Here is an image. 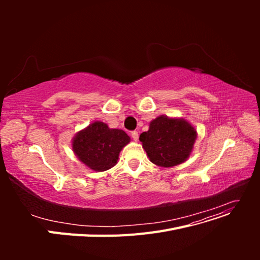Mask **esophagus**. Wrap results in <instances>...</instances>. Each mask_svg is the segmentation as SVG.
<instances>
[{"mask_svg":"<svg viewBox=\"0 0 260 260\" xmlns=\"http://www.w3.org/2000/svg\"><path fill=\"white\" fill-rule=\"evenodd\" d=\"M131 137H132V139L135 140V141H138L139 140V133H138V131H132L131 132Z\"/></svg>","mask_w":260,"mask_h":260,"instance_id":"1","label":"esophagus"}]
</instances>
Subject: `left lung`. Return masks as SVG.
Returning a JSON list of instances; mask_svg holds the SVG:
<instances>
[{
  "label": "left lung",
  "instance_id": "obj_1",
  "mask_svg": "<svg viewBox=\"0 0 260 260\" xmlns=\"http://www.w3.org/2000/svg\"><path fill=\"white\" fill-rule=\"evenodd\" d=\"M198 132L183 118L158 116L149 122L147 131L139 140L149 160L160 167H174L190 157Z\"/></svg>",
  "mask_w": 260,
  "mask_h": 260
}]
</instances>
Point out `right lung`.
Segmentation results:
<instances>
[{
    "label": "right lung",
    "mask_w": 260,
    "mask_h": 260,
    "mask_svg": "<svg viewBox=\"0 0 260 260\" xmlns=\"http://www.w3.org/2000/svg\"><path fill=\"white\" fill-rule=\"evenodd\" d=\"M130 142L123 130L111 129L102 121H94L73 139V151L82 164L94 171L114 167L121 149Z\"/></svg>",
    "instance_id": "right-lung-1"
}]
</instances>
